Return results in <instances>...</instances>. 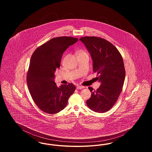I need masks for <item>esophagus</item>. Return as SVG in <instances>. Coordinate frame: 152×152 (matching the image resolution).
<instances>
[{"mask_svg": "<svg viewBox=\"0 0 152 152\" xmlns=\"http://www.w3.org/2000/svg\"><path fill=\"white\" fill-rule=\"evenodd\" d=\"M76 88H77V89H83V88H84V87H83V86H77V87H76Z\"/></svg>", "mask_w": 152, "mask_h": 152, "instance_id": "obj_1", "label": "esophagus"}]
</instances>
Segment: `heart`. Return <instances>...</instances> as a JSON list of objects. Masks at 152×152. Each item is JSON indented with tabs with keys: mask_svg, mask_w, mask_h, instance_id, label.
I'll return each mask as SVG.
<instances>
[{
	"mask_svg": "<svg viewBox=\"0 0 152 152\" xmlns=\"http://www.w3.org/2000/svg\"><path fill=\"white\" fill-rule=\"evenodd\" d=\"M79 53H86V52L84 51H80Z\"/></svg>",
	"mask_w": 152,
	"mask_h": 152,
	"instance_id": "1",
	"label": "heart"
}]
</instances>
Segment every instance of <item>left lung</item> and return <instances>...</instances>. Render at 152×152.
Masks as SVG:
<instances>
[{
    "instance_id": "8db88e82",
    "label": "left lung",
    "mask_w": 152,
    "mask_h": 152,
    "mask_svg": "<svg viewBox=\"0 0 152 152\" xmlns=\"http://www.w3.org/2000/svg\"><path fill=\"white\" fill-rule=\"evenodd\" d=\"M91 55L93 71L101 83L97 90L89 87L91 97L87 106L98 113H104L115 104L123 90L125 70L123 58L116 47L107 40L96 36L79 39Z\"/></svg>"
}]
</instances>
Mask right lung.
<instances>
[{
	"instance_id": "add662e5",
	"label": "right lung",
	"mask_w": 152,
	"mask_h": 152,
	"mask_svg": "<svg viewBox=\"0 0 152 152\" xmlns=\"http://www.w3.org/2000/svg\"><path fill=\"white\" fill-rule=\"evenodd\" d=\"M77 41L69 36L54 37L37 48L31 56L27 83L33 100L45 113L55 114L65 108L76 89L72 83L58 87L54 79L64 52Z\"/></svg>"
}]
</instances>
